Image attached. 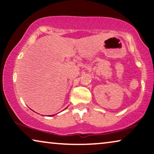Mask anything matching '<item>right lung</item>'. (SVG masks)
Instances as JSON below:
<instances>
[{
	"label": "right lung",
	"mask_w": 154,
	"mask_h": 154,
	"mask_svg": "<svg viewBox=\"0 0 154 154\" xmlns=\"http://www.w3.org/2000/svg\"><path fill=\"white\" fill-rule=\"evenodd\" d=\"M54 116V115H53V116H52V115H51V116Z\"/></svg>",
	"instance_id": "add662e5"
}]
</instances>
